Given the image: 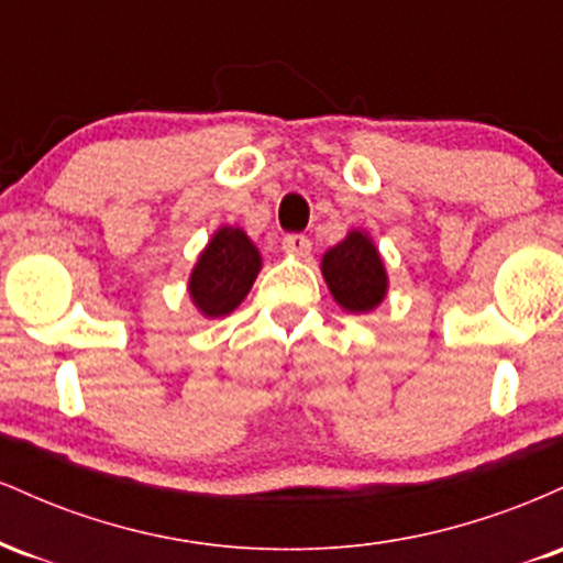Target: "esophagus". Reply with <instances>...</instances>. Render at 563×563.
Instances as JSON below:
<instances>
[{
	"instance_id": "1",
	"label": "esophagus",
	"mask_w": 563,
	"mask_h": 563,
	"mask_svg": "<svg viewBox=\"0 0 563 563\" xmlns=\"http://www.w3.org/2000/svg\"><path fill=\"white\" fill-rule=\"evenodd\" d=\"M283 251L290 256H307L312 251V241L301 232H290V235L283 238Z\"/></svg>"
}]
</instances>
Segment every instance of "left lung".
Here are the masks:
<instances>
[{
	"label": "left lung",
	"mask_w": 563,
	"mask_h": 563,
	"mask_svg": "<svg viewBox=\"0 0 563 563\" xmlns=\"http://www.w3.org/2000/svg\"><path fill=\"white\" fill-rule=\"evenodd\" d=\"M320 267L333 299L346 312H371L384 301L386 269L378 249L365 232H349L344 241L325 251Z\"/></svg>",
	"instance_id": "1"
}]
</instances>
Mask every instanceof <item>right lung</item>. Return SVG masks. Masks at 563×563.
Returning a JSON list of instances; mask_svg holds the SVG:
<instances>
[{
	"instance_id": "right-lung-1",
	"label": "right lung",
	"mask_w": 563,
	"mask_h": 563,
	"mask_svg": "<svg viewBox=\"0 0 563 563\" xmlns=\"http://www.w3.org/2000/svg\"><path fill=\"white\" fill-rule=\"evenodd\" d=\"M260 269V251L241 228L217 230L190 275L192 303L206 318H224L245 299Z\"/></svg>"
}]
</instances>
